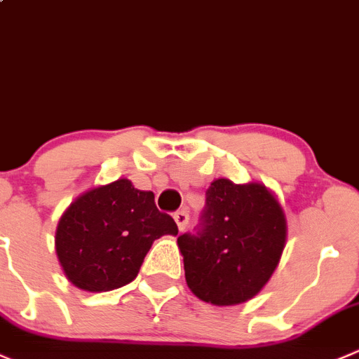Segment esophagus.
I'll return each instance as SVG.
<instances>
[{"label":"esophagus","mask_w":359,"mask_h":359,"mask_svg":"<svg viewBox=\"0 0 359 359\" xmlns=\"http://www.w3.org/2000/svg\"><path fill=\"white\" fill-rule=\"evenodd\" d=\"M173 219H175L177 226H179V229L182 231V229H186V226L189 224V214H187L186 210H177L175 214H173Z\"/></svg>","instance_id":"34e87169"}]
</instances>
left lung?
Listing matches in <instances>:
<instances>
[{"label":"left lung","mask_w":359,"mask_h":359,"mask_svg":"<svg viewBox=\"0 0 359 359\" xmlns=\"http://www.w3.org/2000/svg\"><path fill=\"white\" fill-rule=\"evenodd\" d=\"M189 290L212 305L250 300L272 277L286 243V217L261 184L217 179L193 233L177 238Z\"/></svg>","instance_id":"8db88e82"}]
</instances>
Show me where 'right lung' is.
Wrapping results in <instances>:
<instances>
[{
	"label": "right lung",
	"instance_id": "obj_1",
	"mask_svg": "<svg viewBox=\"0 0 359 359\" xmlns=\"http://www.w3.org/2000/svg\"><path fill=\"white\" fill-rule=\"evenodd\" d=\"M177 233L172 215L156 207L152 191L119 179L69 205L55 231V252L72 284L100 293L130 284L152 242Z\"/></svg>",
	"mask_w": 359,
	"mask_h": 359
}]
</instances>
